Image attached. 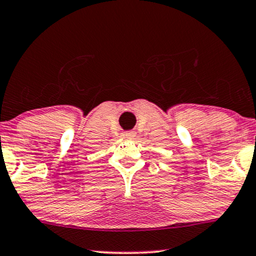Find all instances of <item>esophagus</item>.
Returning a JSON list of instances; mask_svg holds the SVG:
<instances>
[{
  "label": "esophagus",
  "mask_w": 256,
  "mask_h": 256,
  "mask_svg": "<svg viewBox=\"0 0 256 256\" xmlns=\"http://www.w3.org/2000/svg\"><path fill=\"white\" fill-rule=\"evenodd\" d=\"M124 138H134V136H135V132H124Z\"/></svg>",
  "instance_id": "obj_1"
}]
</instances>
